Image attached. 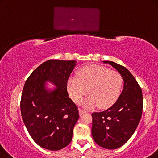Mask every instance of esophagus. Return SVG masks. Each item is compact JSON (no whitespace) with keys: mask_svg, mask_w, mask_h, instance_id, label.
<instances>
[{"mask_svg":"<svg viewBox=\"0 0 158 158\" xmlns=\"http://www.w3.org/2000/svg\"><path fill=\"white\" fill-rule=\"evenodd\" d=\"M79 115H82L83 114L87 112V111L85 110H83V109H79Z\"/></svg>","mask_w":158,"mask_h":158,"instance_id":"1","label":"esophagus"}]
</instances>
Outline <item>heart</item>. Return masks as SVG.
I'll return each mask as SVG.
<instances>
[{"mask_svg": "<svg viewBox=\"0 0 158 158\" xmlns=\"http://www.w3.org/2000/svg\"><path fill=\"white\" fill-rule=\"evenodd\" d=\"M122 79L118 72L107 67L90 64L80 68L77 77L67 79V89L73 101L79 103L87 94L90 96L84 101L87 107L98 106L107 108L113 105L119 96Z\"/></svg>", "mask_w": 158, "mask_h": 158, "instance_id": "obj_1", "label": "heart"}]
</instances>
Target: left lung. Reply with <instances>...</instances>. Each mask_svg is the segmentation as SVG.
Returning a JSON list of instances; mask_svg holds the SVG:
<instances>
[{
  "instance_id": "obj_1",
  "label": "left lung",
  "mask_w": 158,
  "mask_h": 158,
  "mask_svg": "<svg viewBox=\"0 0 158 158\" xmlns=\"http://www.w3.org/2000/svg\"><path fill=\"white\" fill-rule=\"evenodd\" d=\"M110 64L124 80L123 90L116 102L106 110L93 112L91 134L95 142L106 149H117L126 143L136 129L143 110L141 87L128 69L112 61Z\"/></svg>"
}]
</instances>
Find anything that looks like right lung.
<instances>
[{"instance_id":"right-lung-1","label":"right lung","mask_w":158,"mask_h":158,"mask_svg":"<svg viewBox=\"0 0 158 158\" xmlns=\"http://www.w3.org/2000/svg\"><path fill=\"white\" fill-rule=\"evenodd\" d=\"M75 60H49L30 74L22 90L20 109L23 122L36 144L50 151H59L72 141L79 115L69 98L67 81L76 65ZM46 81L57 89L48 91Z\"/></svg>"}]
</instances>
